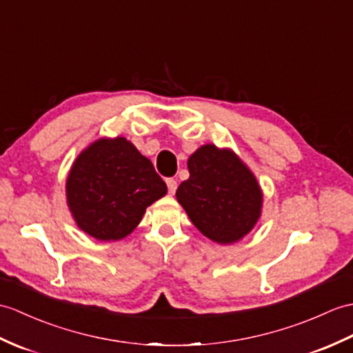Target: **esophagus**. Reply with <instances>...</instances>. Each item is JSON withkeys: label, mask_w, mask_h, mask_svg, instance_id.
<instances>
[{"label": "esophagus", "mask_w": 353, "mask_h": 353, "mask_svg": "<svg viewBox=\"0 0 353 353\" xmlns=\"http://www.w3.org/2000/svg\"><path fill=\"white\" fill-rule=\"evenodd\" d=\"M167 186H168V192L170 194H174L177 190V180L173 177H168L167 179Z\"/></svg>", "instance_id": "34e87169"}]
</instances>
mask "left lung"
Masks as SVG:
<instances>
[{
	"mask_svg": "<svg viewBox=\"0 0 353 353\" xmlns=\"http://www.w3.org/2000/svg\"><path fill=\"white\" fill-rule=\"evenodd\" d=\"M190 179L176 196L188 216L209 239L232 243L257 223L261 191L256 177L232 150L214 144L200 147L188 159Z\"/></svg>",
	"mask_w": 353,
	"mask_h": 353,
	"instance_id": "1",
	"label": "left lung"
}]
</instances>
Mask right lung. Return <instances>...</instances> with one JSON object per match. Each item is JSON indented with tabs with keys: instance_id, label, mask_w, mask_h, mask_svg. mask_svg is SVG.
I'll list each match as a JSON object with an SVG mask.
<instances>
[{
	"instance_id": "add662e5",
	"label": "right lung",
	"mask_w": 353,
	"mask_h": 353,
	"mask_svg": "<svg viewBox=\"0 0 353 353\" xmlns=\"http://www.w3.org/2000/svg\"><path fill=\"white\" fill-rule=\"evenodd\" d=\"M78 225L99 241H119L141 221L167 185L125 138L99 139L79 154L65 183Z\"/></svg>"
}]
</instances>
